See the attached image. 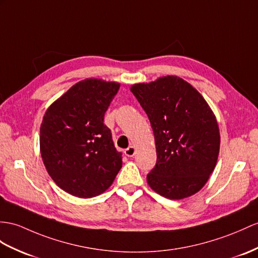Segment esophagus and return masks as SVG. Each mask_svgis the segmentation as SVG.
I'll return each mask as SVG.
<instances>
[{"instance_id": "34e87169", "label": "esophagus", "mask_w": 258, "mask_h": 258, "mask_svg": "<svg viewBox=\"0 0 258 258\" xmlns=\"http://www.w3.org/2000/svg\"><path fill=\"white\" fill-rule=\"evenodd\" d=\"M124 154L128 156V158H131L136 154V148L135 147H129L128 149L124 150Z\"/></svg>"}]
</instances>
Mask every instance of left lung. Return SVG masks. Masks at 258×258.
<instances>
[{"mask_svg":"<svg viewBox=\"0 0 258 258\" xmlns=\"http://www.w3.org/2000/svg\"><path fill=\"white\" fill-rule=\"evenodd\" d=\"M153 129L156 164L149 186L167 199H184L206 185L216 167L220 131L210 106L175 75L130 87Z\"/></svg>","mask_w":258,"mask_h":258,"instance_id":"1","label":"left lung"}]
</instances>
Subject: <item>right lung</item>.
Listing matches in <instances>:
<instances>
[{
	"mask_svg": "<svg viewBox=\"0 0 258 258\" xmlns=\"http://www.w3.org/2000/svg\"><path fill=\"white\" fill-rule=\"evenodd\" d=\"M120 84L85 79L49 106L40 125V153L61 189L92 198L108 189L122 166L104 115Z\"/></svg>",
	"mask_w": 258,
	"mask_h": 258,
	"instance_id": "add662e5",
	"label": "right lung"
}]
</instances>
